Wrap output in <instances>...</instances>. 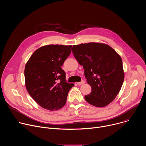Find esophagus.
Instances as JSON below:
<instances>
[{
  "mask_svg": "<svg viewBox=\"0 0 146 146\" xmlns=\"http://www.w3.org/2000/svg\"><path fill=\"white\" fill-rule=\"evenodd\" d=\"M84 83H85V81L84 80H82L81 81L77 82V84L78 85H82V84H84Z\"/></svg>",
  "mask_w": 146,
  "mask_h": 146,
  "instance_id": "1",
  "label": "esophagus"
}]
</instances>
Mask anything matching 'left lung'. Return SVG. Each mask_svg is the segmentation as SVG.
<instances>
[{"label": "left lung", "mask_w": 146, "mask_h": 146, "mask_svg": "<svg viewBox=\"0 0 146 146\" xmlns=\"http://www.w3.org/2000/svg\"><path fill=\"white\" fill-rule=\"evenodd\" d=\"M74 56L84 69L91 92L85 96L90 105L105 107L115 98L122 86L124 73L121 56L109 46L98 43L74 45Z\"/></svg>", "instance_id": "1"}]
</instances>
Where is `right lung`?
<instances>
[{
  "label": "right lung",
  "mask_w": 146,
  "mask_h": 146,
  "mask_svg": "<svg viewBox=\"0 0 146 146\" xmlns=\"http://www.w3.org/2000/svg\"><path fill=\"white\" fill-rule=\"evenodd\" d=\"M72 46L48 45L32 55L25 65L27 90L41 107L51 111L63 108L69 90L74 84L66 80L61 66L69 56Z\"/></svg>",
  "instance_id": "obj_1"
}]
</instances>
